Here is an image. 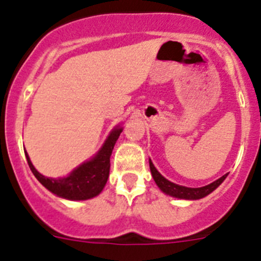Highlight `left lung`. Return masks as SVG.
<instances>
[{"label":"left lung","instance_id":"left-lung-1","mask_svg":"<svg viewBox=\"0 0 261 261\" xmlns=\"http://www.w3.org/2000/svg\"><path fill=\"white\" fill-rule=\"evenodd\" d=\"M149 167H150V172L153 175V179H154L155 184L160 187V189L162 192H165L166 194L172 197H176V198H182V199H199L206 197L207 194H210L211 192L215 191L219 186H220L221 182L224 181L228 174H225L224 176H221L220 179H218L216 181L211 182L208 186L206 187H201V188H188V187H182V186H177V184H174V182L169 181L167 179H165L160 172L155 170V167L153 166L152 162H149Z\"/></svg>","mask_w":261,"mask_h":261}]
</instances>
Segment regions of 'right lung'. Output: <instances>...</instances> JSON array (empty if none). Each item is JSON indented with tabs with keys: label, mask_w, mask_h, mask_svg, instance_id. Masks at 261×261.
<instances>
[{
	"label": "right lung",
	"mask_w": 261,
	"mask_h": 261,
	"mask_svg": "<svg viewBox=\"0 0 261 261\" xmlns=\"http://www.w3.org/2000/svg\"><path fill=\"white\" fill-rule=\"evenodd\" d=\"M121 133H122V128H114L109 138L107 139L106 144L103 145L100 152L91 161L85 162L81 166L77 167L69 176L63 177V179H51V177L43 176L32 165L27 153L25 157L33 175L46 189L62 198L75 199V201L89 199L97 196L106 186L109 176V169H111L112 150Z\"/></svg>",
	"instance_id": "right-lung-1"
}]
</instances>
